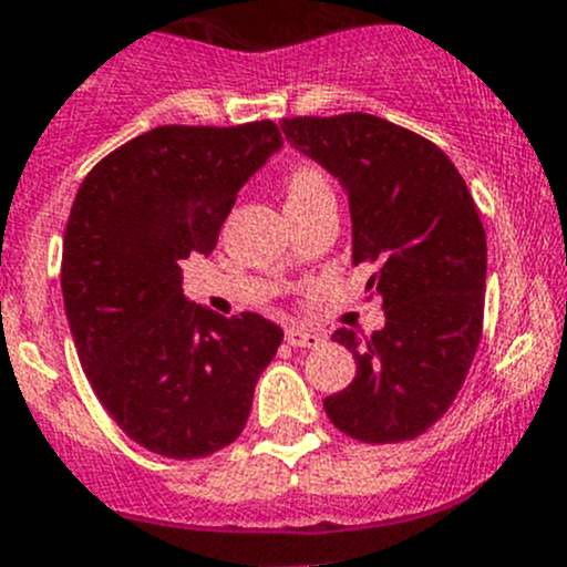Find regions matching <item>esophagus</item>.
Masks as SVG:
<instances>
[{
  "label": "esophagus",
  "instance_id": "obj_1",
  "mask_svg": "<svg viewBox=\"0 0 567 567\" xmlns=\"http://www.w3.org/2000/svg\"><path fill=\"white\" fill-rule=\"evenodd\" d=\"M285 340H288L290 346H296V349H316L323 338L318 332H312V329L288 327L285 329Z\"/></svg>",
  "mask_w": 567,
  "mask_h": 567
}]
</instances>
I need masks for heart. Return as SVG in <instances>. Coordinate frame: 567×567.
Masks as SVG:
<instances>
[{"mask_svg":"<svg viewBox=\"0 0 567 567\" xmlns=\"http://www.w3.org/2000/svg\"><path fill=\"white\" fill-rule=\"evenodd\" d=\"M285 196H288V205H305V202L332 196V188H329V179L323 177L321 168L299 166L290 172L288 183H285Z\"/></svg>","mask_w":567,"mask_h":567,"instance_id":"b5f03b06","label":"heart"}]
</instances>
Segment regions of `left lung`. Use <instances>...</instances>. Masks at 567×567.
<instances>
[{"instance_id":"8db88e82","label":"left lung","mask_w":567,"mask_h":567,"mask_svg":"<svg viewBox=\"0 0 567 567\" xmlns=\"http://www.w3.org/2000/svg\"><path fill=\"white\" fill-rule=\"evenodd\" d=\"M282 132L343 183L354 266H373L384 327L338 329L357 377L323 399L329 421L360 443H404L457 399L485 321L487 244L454 163L417 132L368 113L296 115Z\"/></svg>"}]
</instances>
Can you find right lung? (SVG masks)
I'll return each mask as SVG.
<instances>
[{"instance_id": "right-lung-1", "label": "right lung", "mask_w": 567, "mask_h": 567, "mask_svg": "<svg viewBox=\"0 0 567 567\" xmlns=\"http://www.w3.org/2000/svg\"><path fill=\"white\" fill-rule=\"evenodd\" d=\"M279 146L274 121L155 126L102 157L71 205L60 288L80 365L118 430L161 457L238 441L282 343L257 312L188 305L179 268L213 251L238 190Z\"/></svg>"}]
</instances>
